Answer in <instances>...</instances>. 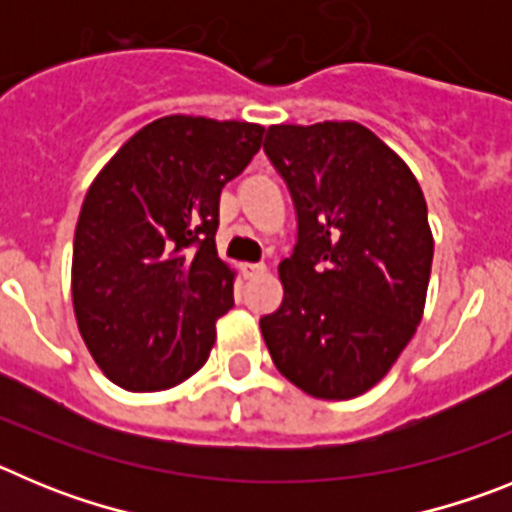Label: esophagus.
I'll return each mask as SVG.
<instances>
[{
  "instance_id": "obj_1",
  "label": "esophagus",
  "mask_w": 512,
  "mask_h": 512,
  "mask_svg": "<svg viewBox=\"0 0 512 512\" xmlns=\"http://www.w3.org/2000/svg\"><path fill=\"white\" fill-rule=\"evenodd\" d=\"M241 271H243V277L251 279V277H259V274H264L266 266L264 264H243Z\"/></svg>"
}]
</instances>
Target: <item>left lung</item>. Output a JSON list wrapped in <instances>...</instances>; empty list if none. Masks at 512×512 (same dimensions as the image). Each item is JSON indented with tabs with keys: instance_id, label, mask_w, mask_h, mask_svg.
<instances>
[{
	"instance_id": "8db88e82",
	"label": "left lung",
	"mask_w": 512,
	"mask_h": 512,
	"mask_svg": "<svg viewBox=\"0 0 512 512\" xmlns=\"http://www.w3.org/2000/svg\"><path fill=\"white\" fill-rule=\"evenodd\" d=\"M264 151L295 202L297 243L261 336L302 392L351 400L390 372L423 318L433 261L423 189L351 120L271 125Z\"/></svg>"
}]
</instances>
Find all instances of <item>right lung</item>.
I'll list each match as a JSON object with an SVG mask.
<instances>
[{
  "label": "right lung",
  "mask_w": 512,
  "mask_h": 512,
  "mask_svg": "<svg viewBox=\"0 0 512 512\" xmlns=\"http://www.w3.org/2000/svg\"><path fill=\"white\" fill-rule=\"evenodd\" d=\"M256 122L169 115L107 161L79 212L76 323L104 377L161 392L205 366L233 307L235 271L215 248L220 192L259 153Z\"/></svg>",
  "instance_id": "right-lung-1"
}]
</instances>
